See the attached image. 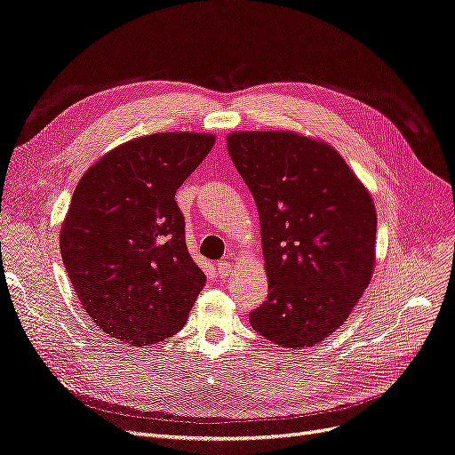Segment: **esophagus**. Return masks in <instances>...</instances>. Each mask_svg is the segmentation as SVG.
<instances>
[{
	"label": "esophagus",
	"mask_w": 455,
	"mask_h": 455,
	"mask_svg": "<svg viewBox=\"0 0 455 455\" xmlns=\"http://www.w3.org/2000/svg\"><path fill=\"white\" fill-rule=\"evenodd\" d=\"M215 267H217V275H220V276H227L232 271V264L230 262H217Z\"/></svg>",
	"instance_id": "esophagus-1"
}]
</instances>
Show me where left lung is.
<instances>
[{
    "label": "left lung",
    "instance_id": "1",
    "mask_svg": "<svg viewBox=\"0 0 455 455\" xmlns=\"http://www.w3.org/2000/svg\"><path fill=\"white\" fill-rule=\"evenodd\" d=\"M227 147L259 208L269 281L249 322L273 344L308 347L347 320L370 284V193L337 150L298 133L235 132Z\"/></svg>",
    "mask_w": 455,
    "mask_h": 455
}]
</instances>
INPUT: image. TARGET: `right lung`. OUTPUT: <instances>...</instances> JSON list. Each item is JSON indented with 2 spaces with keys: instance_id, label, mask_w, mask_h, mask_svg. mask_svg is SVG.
<instances>
[{
  "instance_id": "right-lung-1",
  "label": "right lung",
  "mask_w": 455,
  "mask_h": 455,
  "mask_svg": "<svg viewBox=\"0 0 455 455\" xmlns=\"http://www.w3.org/2000/svg\"><path fill=\"white\" fill-rule=\"evenodd\" d=\"M213 141L188 132L140 137L100 157L74 189L63 264L91 320L116 340H167L204 288L174 195Z\"/></svg>"
}]
</instances>
